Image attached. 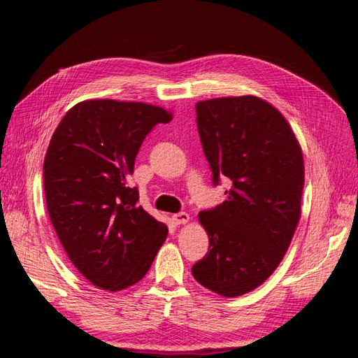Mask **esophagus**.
<instances>
[{
	"mask_svg": "<svg viewBox=\"0 0 358 358\" xmlns=\"http://www.w3.org/2000/svg\"><path fill=\"white\" fill-rule=\"evenodd\" d=\"M189 219H190V216L186 212H180V213L172 215V222L176 225L186 224V222H189Z\"/></svg>",
	"mask_w": 358,
	"mask_h": 358,
	"instance_id": "1",
	"label": "esophagus"
}]
</instances>
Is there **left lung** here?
<instances>
[{"mask_svg":"<svg viewBox=\"0 0 358 358\" xmlns=\"http://www.w3.org/2000/svg\"><path fill=\"white\" fill-rule=\"evenodd\" d=\"M196 125L213 173L231 189L199 212L208 251L192 266L201 284L222 296L259 287L277 269L301 217L304 159L290 125L257 96L199 101Z\"/></svg>","mask_w":358,"mask_h":358,"instance_id":"1","label":"left lung"}]
</instances>
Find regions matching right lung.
Returning a JSON list of instances; mask_svg holds the SVG:
<instances>
[{
  "label": "right lung",
  "mask_w": 358,
  "mask_h": 358,
  "mask_svg": "<svg viewBox=\"0 0 358 358\" xmlns=\"http://www.w3.org/2000/svg\"><path fill=\"white\" fill-rule=\"evenodd\" d=\"M162 107L89 99L63 116L43 162L50 219L69 260L94 286L116 292L141 281L168 227L137 204L127 180Z\"/></svg>",
  "instance_id": "add662e5"
}]
</instances>
